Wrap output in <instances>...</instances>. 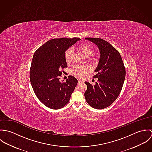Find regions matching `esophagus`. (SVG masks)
<instances>
[{
	"instance_id": "34e87169",
	"label": "esophagus",
	"mask_w": 152,
	"mask_h": 152,
	"mask_svg": "<svg viewBox=\"0 0 152 152\" xmlns=\"http://www.w3.org/2000/svg\"><path fill=\"white\" fill-rule=\"evenodd\" d=\"M82 83H84V81H83L80 80H79L78 81V84H82Z\"/></svg>"
}]
</instances>
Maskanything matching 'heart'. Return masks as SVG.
Returning a JSON list of instances; mask_svg holds the SVG:
<instances>
[{
  "mask_svg": "<svg viewBox=\"0 0 152 152\" xmlns=\"http://www.w3.org/2000/svg\"><path fill=\"white\" fill-rule=\"evenodd\" d=\"M79 50L83 53V54L87 57H91L94 52V47L89 44H83L80 45L78 47ZM72 57H73V51L71 48L68 49L65 53V61L67 64H70L72 63ZM90 71V69L86 66H81L76 65L73 67L71 69V73L72 75L79 78H83L87 73Z\"/></svg>",
  "mask_w": 152,
  "mask_h": 152,
  "instance_id": "1",
  "label": "heart"
}]
</instances>
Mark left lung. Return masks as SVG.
Returning <instances> with one entry per match:
<instances>
[{
    "mask_svg": "<svg viewBox=\"0 0 152 152\" xmlns=\"http://www.w3.org/2000/svg\"><path fill=\"white\" fill-rule=\"evenodd\" d=\"M99 48L100 57L93 77L98 82H88L84 96L87 103L97 109L106 108L118 97L125 78V68L119 53L108 42L99 38H86Z\"/></svg>",
    "mask_w": 152,
    "mask_h": 152,
    "instance_id": "left-lung-1",
    "label": "left lung"
}]
</instances>
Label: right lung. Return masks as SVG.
<instances>
[{
	"label": "right lung",
	"instance_id": "obj_1",
	"mask_svg": "<svg viewBox=\"0 0 152 152\" xmlns=\"http://www.w3.org/2000/svg\"><path fill=\"white\" fill-rule=\"evenodd\" d=\"M80 38H60L48 40L34 54L30 71V80L38 99L48 108H62L66 105L77 86L78 80L69 75L66 82L59 77L61 68L67 67L65 51Z\"/></svg>",
	"mask_w": 152,
	"mask_h": 152
}]
</instances>
